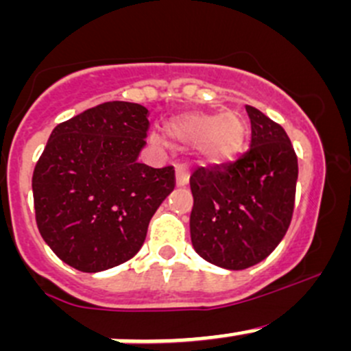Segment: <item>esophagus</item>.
I'll return each instance as SVG.
<instances>
[{"mask_svg":"<svg viewBox=\"0 0 351 351\" xmlns=\"http://www.w3.org/2000/svg\"><path fill=\"white\" fill-rule=\"evenodd\" d=\"M189 178H190L189 168H186V166H183V165L176 166V185L185 186L186 183H189Z\"/></svg>","mask_w":351,"mask_h":351,"instance_id":"34e87169","label":"esophagus"}]
</instances>
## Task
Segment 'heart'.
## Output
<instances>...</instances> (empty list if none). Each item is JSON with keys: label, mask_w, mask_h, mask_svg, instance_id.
Segmentation results:
<instances>
[{"label": "heart", "mask_w": 351, "mask_h": 351, "mask_svg": "<svg viewBox=\"0 0 351 351\" xmlns=\"http://www.w3.org/2000/svg\"><path fill=\"white\" fill-rule=\"evenodd\" d=\"M169 137L183 144L200 141V151L208 161L221 162L238 154L246 125L239 113H189L168 125Z\"/></svg>", "instance_id": "b5f03b06"}]
</instances>
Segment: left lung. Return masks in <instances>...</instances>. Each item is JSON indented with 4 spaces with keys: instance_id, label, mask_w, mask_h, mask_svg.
<instances>
[{
    "instance_id": "left-lung-1",
    "label": "left lung",
    "mask_w": 351,
    "mask_h": 351,
    "mask_svg": "<svg viewBox=\"0 0 351 351\" xmlns=\"http://www.w3.org/2000/svg\"><path fill=\"white\" fill-rule=\"evenodd\" d=\"M250 149L234 162L195 169L190 234L204 260L244 270L268 256L289 229L299 166L280 123L246 105Z\"/></svg>"
}]
</instances>
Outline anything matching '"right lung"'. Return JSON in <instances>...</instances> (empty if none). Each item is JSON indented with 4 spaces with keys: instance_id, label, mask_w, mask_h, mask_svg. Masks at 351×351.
Wrapping results in <instances>:
<instances>
[{
    "instance_id": "obj_1",
    "label": "right lung",
    "mask_w": 351,
    "mask_h": 351,
    "mask_svg": "<svg viewBox=\"0 0 351 351\" xmlns=\"http://www.w3.org/2000/svg\"><path fill=\"white\" fill-rule=\"evenodd\" d=\"M146 107L107 101L52 130L32 176L35 222L69 267L86 274L125 263L175 189V168L137 161L149 129Z\"/></svg>"
}]
</instances>
